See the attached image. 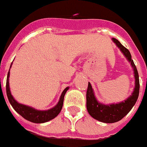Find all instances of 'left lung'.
<instances>
[{
	"instance_id": "1",
	"label": "left lung",
	"mask_w": 147,
	"mask_h": 147,
	"mask_svg": "<svg viewBox=\"0 0 147 147\" xmlns=\"http://www.w3.org/2000/svg\"><path fill=\"white\" fill-rule=\"evenodd\" d=\"M112 41L120 49L122 53L124 54L127 59L128 60V61L131 62L134 74L135 87L131 96H129L126 100L116 104L104 105L97 101L94 95L92 86L90 83H88L87 91H86V109L88 112L93 118L104 123H115L121 120L124 116L127 115L137 102L140 91L139 75L133 60L131 59V55L130 51H128V49L123 46L120 42L116 38H113Z\"/></svg>"
}]
</instances>
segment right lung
<instances>
[{
  "label": "right lung",
  "instance_id": "1",
  "mask_svg": "<svg viewBox=\"0 0 147 147\" xmlns=\"http://www.w3.org/2000/svg\"><path fill=\"white\" fill-rule=\"evenodd\" d=\"M11 67V65H10ZM9 77H10V70L7 74V83H6V91H7V96L8 100L10 102V105H12L13 109L20 114L23 118H24L26 120L29 121L33 122V123H45V122L49 121L55 118L57 115L61 111L62 107H63V103H64V98L65 96V93L68 90L69 87L65 88L64 91L62 92L61 96L60 97L59 102L55 105L54 108L46 111H39L36 109L32 108V107L27 106V105H23L20 103L17 102L13 96L11 95L10 90V86H9Z\"/></svg>",
  "mask_w": 147,
  "mask_h": 147
}]
</instances>
